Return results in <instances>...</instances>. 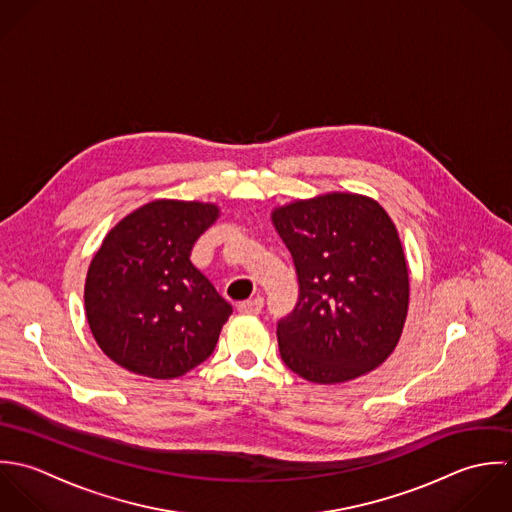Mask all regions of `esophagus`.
Here are the masks:
<instances>
[{"label":"esophagus","instance_id":"obj_1","mask_svg":"<svg viewBox=\"0 0 512 512\" xmlns=\"http://www.w3.org/2000/svg\"><path fill=\"white\" fill-rule=\"evenodd\" d=\"M237 310L241 314H259L263 310V299L257 297V299H251V301H245V303H239Z\"/></svg>","mask_w":512,"mask_h":512}]
</instances>
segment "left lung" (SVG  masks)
Segmentation results:
<instances>
[{
    "label": "left lung",
    "instance_id": "8db88e82",
    "mask_svg": "<svg viewBox=\"0 0 512 512\" xmlns=\"http://www.w3.org/2000/svg\"><path fill=\"white\" fill-rule=\"evenodd\" d=\"M299 301L277 322L283 362L316 384L354 380L396 348L409 279L396 225L364 196L328 194L273 211Z\"/></svg>",
    "mask_w": 512,
    "mask_h": 512
}]
</instances>
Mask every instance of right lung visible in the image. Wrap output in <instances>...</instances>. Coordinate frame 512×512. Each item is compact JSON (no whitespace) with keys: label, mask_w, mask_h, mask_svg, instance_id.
<instances>
[{"label":"right lung","mask_w":512,"mask_h":512,"mask_svg":"<svg viewBox=\"0 0 512 512\" xmlns=\"http://www.w3.org/2000/svg\"><path fill=\"white\" fill-rule=\"evenodd\" d=\"M217 207L158 200L126 215L91 261L85 308L104 354L128 372L170 380L205 362L233 312L192 265Z\"/></svg>","instance_id":"1"}]
</instances>
